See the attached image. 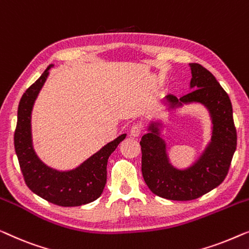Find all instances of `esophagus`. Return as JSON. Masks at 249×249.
Instances as JSON below:
<instances>
[{
    "instance_id": "obj_1",
    "label": "esophagus",
    "mask_w": 249,
    "mask_h": 249,
    "mask_svg": "<svg viewBox=\"0 0 249 249\" xmlns=\"http://www.w3.org/2000/svg\"><path fill=\"white\" fill-rule=\"evenodd\" d=\"M140 134H141V126L133 125L131 131H129V135L133 136V138H138Z\"/></svg>"
}]
</instances>
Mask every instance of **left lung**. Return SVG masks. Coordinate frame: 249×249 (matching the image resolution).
Segmentation results:
<instances>
[{
	"instance_id": "1",
	"label": "left lung",
	"mask_w": 249,
	"mask_h": 249,
	"mask_svg": "<svg viewBox=\"0 0 249 249\" xmlns=\"http://www.w3.org/2000/svg\"><path fill=\"white\" fill-rule=\"evenodd\" d=\"M191 92L179 99L162 100L169 113L185 105H201L211 120V140L191 166L177 168L170 162L163 139L162 120H152L142 136V175L150 191L173 201H191L214 190L225 180L236 151L237 133L229 96L214 75L202 65L190 64Z\"/></svg>"
}]
</instances>
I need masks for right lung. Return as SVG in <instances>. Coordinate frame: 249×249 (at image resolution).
I'll return each mask as SVG.
<instances>
[{
    "instance_id": "add662e5",
    "label": "right lung",
    "mask_w": 249,
    "mask_h": 249,
    "mask_svg": "<svg viewBox=\"0 0 249 249\" xmlns=\"http://www.w3.org/2000/svg\"><path fill=\"white\" fill-rule=\"evenodd\" d=\"M53 66V64L47 66L40 78L21 97L15 132L16 153L24 181L35 194L59 206L88 204L103 194L107 181L108 158L126 138V134L107 143L73 169L57 170L43 162L34 149L31 114L35 101Z\"/></svg>"
}]
</instances>
